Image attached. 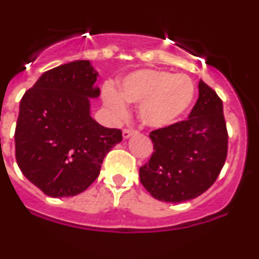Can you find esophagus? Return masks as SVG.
I'll list each match as a JSON object with an SVG mask.
<instances>
[{
  "instance_id": "obj_1",
  "label": "esophagus",
  "mask_w": 259,
  "mask_h": 259,
  "mask_svg": "<svg viewBox=\"0 0 259 259\" xmlns=\"http://www.w3.org/2000/svg\"><path fill=\"white\" fill-rule=\"evenodd\" d=\"M135 130H133V129H124L122 130V137H124V139H127V138H130L132 137V135H134L135 134Z\"/></svg>"
}]
</instances>
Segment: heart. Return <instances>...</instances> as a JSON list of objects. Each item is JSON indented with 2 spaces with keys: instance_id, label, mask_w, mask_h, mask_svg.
<instances>
[{
  "instance_id": "obj_1",
  "label": "heart",
  "mask_w": 259,
  "mask_h": 259,
  "mask_svg": "<svg viewBox=\"0 0 259 259\" xmlns=\"http://www.w3.org/2000/svg\"><path fill=\"white\" fill-rule=\"evenodd\" d=\"M195 87L190 77L162 69H138L122 77L119 89L106 86L104 102L115 115L124 116L126 104H139L143 125L160 129L177 121L193 100Z\"/></svg>"
}]
</instances>
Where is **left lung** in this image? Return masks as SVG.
<instances>
[{
	"label": "left lung",
	"instance_id": "1",
	"mask_svg": "<svg viewBox=\"0 0 259 259\" xmlns=\"http://www.w3.org/2000/svg\"><path fill=\"white\" fill-rule=\"evenodd\" d=\"M153 152L139 169L140 182L154 199L183 202L200 196L217 181L228 154L223 101L204 81L188 119L149 134Z\"/></svg>",
	"mask_w": 259,
	"mask_h": 259
}]
</instances>
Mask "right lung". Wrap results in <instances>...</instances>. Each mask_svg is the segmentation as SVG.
Returning a JSON list of instances; mask_svg holds the SVG:
<instances>
[{"label":"right lung","instance_id":"add662e5","mask_svg":"<svg viewBox=\"0 0 259 259\" xmlns=\"http://www.w3.org/2000/svg\"><path fill=\"white\" fill-rule=\"evenodd\" d=\"M90 60L47 71L20 102L15 154L22 175L50 197L76 196L99 177L121 130L100 125L90 99L100 96Z\"/></svg>","mask_w":259,"mask_h":259}]
</instances>
